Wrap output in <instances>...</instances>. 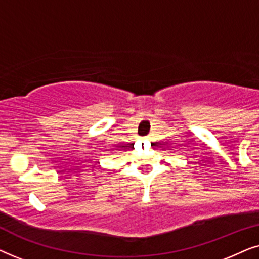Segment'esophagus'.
I'll return each mask as SVG.
<instances>
[{
  "instance_id": "esophagus-1",
  "label": "esophagus",
  "mask_w": 259,
  "mask_h": 259,
  "mask_svg": "<svg viewBox=\"0 0 259 259\" xmlns=\"http://www.w3.org/2000/svg\"><path fill=\"white\" fill-rule=\"evenodd\" d=\"M145 140H148V139H147V138H145Z\"/></svg>"
}]
</instances>
